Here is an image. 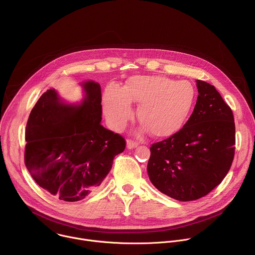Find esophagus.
Returning a JSON list of instances; mask_svg holds the SVG:
<instances>
[{
	"label": "esophagus",
	"mask_w": 255,
	"mask_h": 255,
	"mask_svg": "<svg viewBox=\"0 0 255 255\" xmlns=\"http://www.w3.org/2000/svg\"><path fill=\"white\" fill-rule=\"evenodd\" d=\"M138 145H139V143L137 141H134L132 139H128L127 140V148H129V149L135 148V147L138 146Z\"/></svg>",
	"instance_id": "1"
}]
</instances>
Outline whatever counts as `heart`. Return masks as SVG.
Segmentation results:
<instances>
[{
    "instance_id": "1",
    "label": "heart",
    "mask_w": 255,
    "mask_h": 255,
    "mask_svg": "<svg viewBox=\"0 0 255 255\" xmlns=\"http://www.w3.org/2000/svg\"><path fill=\"white\" fill-rule=\"evenodd\" d=\"M195 100V89L188 81L175 82L162 76L131 78L121 89L107 88L104 111L114 129L123 128L132 117L131 103L140 104L137 117L156 138L177 133L190 115Z\"/></svg>"
}]
</instances>
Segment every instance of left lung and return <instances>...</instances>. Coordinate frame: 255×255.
I'll use <instances>...</instances> for the list:
<instances>
[{"instance_id": "left-lung-1", "label": "left lung", "mask_w": 255, "mask_h": 255, "mask_svg": "<svg viewBox=\"0 0 255 255\" xmlns=\"http://www.w3.org/2000/svg\"><path fill=\"white\" fill-rule=\"evenodd\" d=\"M194 111L177 133L153 143L147 172L153 186L177 201L208 195L228 173L235 153L231 108L214 86L197 81Z\"/></svg>"}]
</instances>
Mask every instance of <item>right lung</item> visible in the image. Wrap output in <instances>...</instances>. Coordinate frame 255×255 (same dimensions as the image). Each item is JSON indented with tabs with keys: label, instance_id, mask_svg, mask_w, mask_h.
Here are the masks:
<instances>
[{
	"label": "right lung",
	"instance_id": "right-lung-1",
	"mask_svg": "<svg viewBox=\"0 0 255 255\" xmlns=\"http://www.w3.org/2000/svg\"><path fill=\"white\" fill-rule=\"evenodd\" d=\"M80 105L60 101L47 90L29 115L25 165L39 187L65 202L95 193L110 172L114 157L126 147L125 139L101 125L102 94L95 82L83 84Z\"/></svg>",
	"mask_w": 255,
	"mask_h": 255
}]
</instances>
